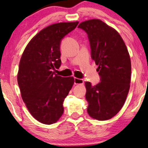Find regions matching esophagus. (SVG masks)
Returning <instances> with one entry per match:
<instances>
[{
	"label": "esophagus",
	"instance_id": "1",
	"mask_svg": "<svg viewBox=\"0 0 148 148\" xmlns=\"http://www.w3.org/2000/svg\"><path fill=\"white\" fill-rule=\"evenodd\" d=\"M74 83L75 84H84V79H79V78H77V77H75L74 78Z\"/></svg>",
	"mask_w": 148,
	"mask_h": 148
}]
</instances>
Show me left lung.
I'll use <instances>...</instances> for the list:
<instances>
[{"label": "left lung", "mask_w": 148, "mask_h": 148, "mask_svg": "<svg viewBox=\"0 0 148 148\" xmlns=\"http://www.w3.org/2000/svg\"><path fill=\"white\" fill-rule=\"evenodd\" d=\"M88 34L91 56L98 66L101 82L92 86L85 83L88 113L98 121L115 116L125 104L131 83L130 56L119 32L101 21L94 19L78 25Z\"/></svg>", "instance_id": "8db88e82"}]
</instances>
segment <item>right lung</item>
Listing matches in <instances>:
<instances>
[{
  "label": "right lung",
  "mask_w": 148,
  "mask_h": 148,
  "mask_svg": "<svg viewBox=\"0 0 148 148\" xmlns=\"http://www.w3.org/2000/svg\"><path fill=\"white\" fill-rule=\"evenodd\" d=\"M79 21L54 23L38 32L27 44L20 59L17 82L21 98L33 117L46 125L56 123L63 114V102L74 84L73 77L54 73L58 69L62 38Z\"/></svg>",
  "instance_id": "obj_1"
}]
</instances>
